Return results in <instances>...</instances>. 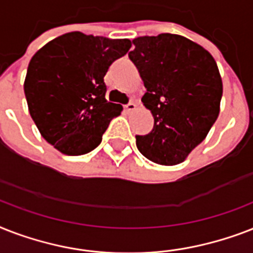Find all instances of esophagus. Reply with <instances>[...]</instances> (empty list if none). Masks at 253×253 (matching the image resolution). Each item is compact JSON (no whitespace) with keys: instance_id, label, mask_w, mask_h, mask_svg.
Instances as JSON below:
<instances>
[{"instance_id":"esophagus-1","label":"esophagus","mask_w":253,"mask_h":253,"mask_svg":"<svg viewBox=\"0 0 253 253\" xmlns=\"http://www.w3.org/2000/svg\"><path fill=\"white\" fill-rule=\"evenodd\" d=\"M135 109H136V105H135L134 102H130V103H127V105H125V110H126L127 113H130V111H134Z\"/></svg>"}]
</instances>
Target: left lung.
<instances>
[{"instance_id":"obj_1","label":"left lung","mask_w":253,"mask_h":253,"mask_svg":"<svg viewBox=\"0 0 253 253\" xmlns=\"http://www.w3.org/2000/svg\"><path fill=\"white\" fill-rule=\"evenodd\" d=\"M128 52L147 91L143 105L152 113L154 128L136 135L143 156L162 166L186 159L219 115L223 85L209 51L176 34L139 37Z\"/></svg>"}]
</instances>
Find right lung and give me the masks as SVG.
I'll use <instances>...</instances> for the list:
<instances>
[{
    "mask_svg": "<svg viewBox=\"0 0 253 253\" xmlns=\"http://www.w3.org/2000/svg\"><path fill=\"white\" fill-rule=\"evenodd\" d=\"M128 39H109L73 31L55 38L29 63L25 95L42 136L61 154L90 152L122 106L107 102L103 77L125 56Z\"/></svg>",
    "mask_w": 253,
    "mask_h": 253,
    "instance_id": "add662e5",
    "label": "right lung"
}]
</instances>
